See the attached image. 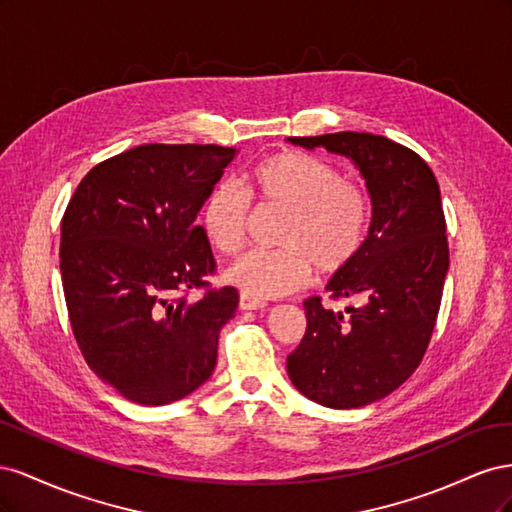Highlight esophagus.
I'll use <instances>...</instances> for the list:
<instances>
[{"instance_id": "34e87169", "label": "esophagus", "mask_w": 512, "mask_h": 512, "mask_svg": "<svg viewBox=\"0 0 512 512\" xmlns=\"http://www.w3.org/2000/svg\"><path fill=\"white\" fill-rule=\"evenodd\" d=\"M239 307L243 309V312H247V309H265L267 301L265 299H256V297H252V294L241 292L239 294Z\"/></svg>"}]
</instances>
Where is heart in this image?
I'll list each match as a JSON object with an SVG mask.
<instances>
[{
    "mask_svg": "<svg viewBox=\"0 0 512 512\" xmlns=\"http://www.w3.org/2000/svg\"><path fill=\"white\" fill-rule=\"evenodd\" d=\"M265 205L288 213L280 250H252L226 269V282L256 299H275L318 273H337L359 256L369 228L367 194L339 177L337 168L307 153L284 151L247 175ZM250 198L232 181L215 185L200 209V226L215 250L235 254L245 241Z\"/></svg>",
    "mask_w": 512,
    "mask_h": 512,
    "instance_id": "1",
    "label": "heart"
}]
</instances>
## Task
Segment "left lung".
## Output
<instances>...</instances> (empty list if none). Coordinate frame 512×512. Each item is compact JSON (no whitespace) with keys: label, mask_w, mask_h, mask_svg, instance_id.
I'll return each mask as SVG.
<instances>
[{"label":"left lung","mask_w":512,"mask_h":512,"mask_svg":"<svg viewBox=\"0 0 512 512\" xmlns=\"http://www.w3.org/2000/svg\"><path fill=\"white\" fill-rule=\"evenodd\" d=\"M303 149L348 158L371 198L363 250L337 271L333 297H361L346 314L303 301L307 331L288 354L297 391L320 406L350 410L393 393L421 363L436 327L448 271L440 185L412 149L367 132L294 136Z\"/></svg>","instance_id":"obj_1"}]
</instances>
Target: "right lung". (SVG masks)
<instances>
[{
    "mask_svg": "<svg viewBox=\"0 0 512 512\" xmlns=\"http://www.w3.org/2000/svg\"><path fill=\"white\" fill-rule=\"evenodd\" d=\"M218 145H141L94 166L61 220V282L87 365L134 404L164 406L205 384L239 292H177L215 271L196 224L235 160Z\"/></svg>",
    "mask_w": 512,
    "mask_h": 512,
    "instance_id": "add662e5",
    "label": "right lung"
}]
</instances>
